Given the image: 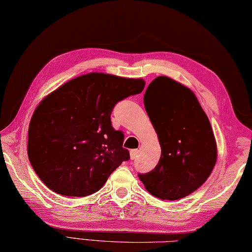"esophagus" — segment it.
I'll return each mask as SVG.
<instances>
[{
  "mask_svg": "<svg viewBox=\"0 0 252 252\" xmlns=\"http://www.w3.org/2000/svg\"><path fill=\"white\" fill-rule=\"evenodd\" d=\"M137 155H138V150H137V149H132V150H130V159H131V160L136 159Z\"/></svg>",
  "mask_w": 252,
  "mask_h": 252,
  "instance_id": "esophagus-1",
  "label": "esophagus"
}]
</instances>
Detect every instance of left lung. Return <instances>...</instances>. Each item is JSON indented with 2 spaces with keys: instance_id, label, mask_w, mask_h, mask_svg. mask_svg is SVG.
<instances>
[{
  "instance_id": "1",
  "label": "left lung",
  "mask_w": 252,
  "mask_h": 252,
  "mask_svg": "<svg viewBox=\"0 0 252 252\" xmlns=\"http://www.w3.org/2000/svg\"><path fill=\"white\" fill-rule=\"evenodd\" d=\"M144 104L161 157L153 171L138 177L151 195L180 200L196 191L214 169L217 146L211 123L195 94L168 77L148 85Z\"/></svg>"
}]
</instances>
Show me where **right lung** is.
I'll use <instances>...</instances> for the list:
<instances>
[{
  "mask_svg": "<svg viewBox=\"0 0 252 252\" xmlns=\"http://www.w3.org/2000/svg\"><path fill=\"white\" fill-rule=\"evenodd\" d=\"M142 79L101 72L80 75L38 104L28 128L27 154L46 187L64 196L97 192L129 151L112 126L117 102L139 94Z\"/></svg>",
  "mask_w": 252,
  "mask_h": 252,
  "instance_id": "right-lung-1",
  "label": "right lung"
}]
</instances>
